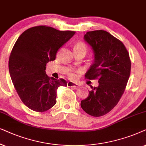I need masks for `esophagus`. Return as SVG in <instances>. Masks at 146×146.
Here are the masks:
<instances>
[{"mask_svg":"<svg viewBox=\"0 0 146 146\" xmlns=\"http://www.w3.org/2000/svg\"><path fill=\"white\" fill-rule=\"evenodd\" d=\"M67 87H79V85L77 83H75L74 82H72V81H69L67 83Z\"/></svg>","mask_w":146,"mask_h":146,"instance_id":"1","label":"esophagus"}]
</instances>
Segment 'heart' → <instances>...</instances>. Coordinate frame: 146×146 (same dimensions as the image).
Listing matches in <instances>:
<instances>
[{"instance_id": "heart-1", "label": "heart", "mask_w": 146, "mask_h": 146, "mask_svg": "<svg viewBox=\"0 0 146 146\" xmlns=\"http://www.w3.org/2000/svg\"><path fill=\"white\" fill-rule=\"evenodd\" d=\"M87 45L85 44V43H84V42L82 41L77 42L74 46V50H85L87 51ZM69 76L71 79H75V77H76L74 73H70Z\"/></svg>"}]
</instances>
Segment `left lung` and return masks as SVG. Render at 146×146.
<instances>
[{"mask_svg":"<svg viewBox=\"0 0 146 146\" xmlns=\"http://www.w3.org/2000/svg\"><path fill=\"white\" fill-rule=\"evenodd\" d=\"M84 40L94 53L85 78L98 79L99 86H91L81 107L89 115L100 117L112 110L121 99L130 75L131 61L123 42L106 31L87 32Z\"/></svg>","mask_w":146,"mask_h":146,"instance_id":"8db88e82","label":"left lung"}]
</instances>
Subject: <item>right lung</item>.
I'll use <instances>...</instances> for the list:
<instances>
[{"instance_id": "obj_1", "label": "right lung", "mask_w": 146, "mask_h": 146, "mask_svg": "<svg viewBox=\"0 0 146 146\" xmlns=\"http://www.w3.org/2000/svg\"><path fill=\"white\" fill-rule=\"evenodd\" d=\"M75 33L37 26L24 31L15 42L9 61L10 75L19 98L31 110H48L57 102L58 87L67 86L65 79L47 76L46 65L55 60L59 48Z\"/></svg>"}]
</instances>
